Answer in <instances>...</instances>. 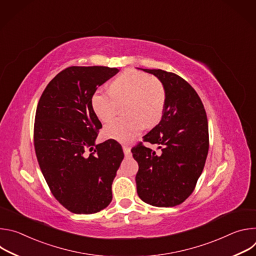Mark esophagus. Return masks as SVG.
Segmentation results:
<instances>
[{"mask_svg": "<svg viewBox=\"0 0 256 256\" xmlns=\"http://www.w3.org/2000/svg\"><path fill=\"white\" fill-rule=\"evenodd\" d=\"M122 149H124V155L126 157L130 158L132 156V153H130V148L128 147V144H122Z\"/></svg>", "mask_w": 256, "mask_h": 256, "instance_id": "esophagus-1", "label": "esophagus"}]
</instances>
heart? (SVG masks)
Returning <instances> with one entry per match:
<instances>
[{
    "mask_svg": "<svg viewBox=\"0 0 256 256\" xmlns=\"http://www.w3.org/2000/svg\"><path fill=\"white\" fill-rule=\"evenodd\" d=\"M124 112L109 122L104 132L108 138L128 140L140 134L144 126L156 124L163 114L166 92L163 84L144 72L128 68L110 84V91L97 89L91 97V106L96 116L107 122L116 112V100L126 98Z\"/></svg>",
    "mask_w": 256,
    "mask_h": 256,
    "instance_id": "heart-1",
    "label": "heart"
}]
</instances>
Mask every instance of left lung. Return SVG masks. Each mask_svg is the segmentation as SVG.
<instances>
[{"mask_svg": "<svg viewBox=\"0 0 256 256\" xmlns=\"http://www.w3.org/2000/svg\"><path fill=\"white\" fill-rule=\"evenodd\" d=\"M163 84L166 101L160 122L144 142L158 144L159 153L140 144L132 149L138 164L136 175L138 198L154 206L184 202L194 192L208 151V126L204 104L181 77L163 70L140 68Z\"/></svg>", "mask_w": 256, "mask_h": 256, "instance_id": "obj_1", "label": "left lung"}]
</instances>
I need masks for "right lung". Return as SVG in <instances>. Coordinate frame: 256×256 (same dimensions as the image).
Returning a JSON list of instances; mask_svg holds the SVG:
<instances>
[{
  "instance_id": "add662e5",
  "label": "right lung",
  "mask_w": 256,
  "mask_h": 256,
  "mask_svg": "<svg viewBox=\"0 0 256 256\" xmlns=\"http://www.w3.org/2000/svg\"><path fill=\"white\" fill-rule=\"evenodd\" d=\"M116 68L70 66L44 91L35 114L36 157L54 198L74 214H94L112 200V186L124 154L114 140L96 144L101 122L92 94ZM89 148L94 152L86 154Z\"/></svg>"
}]
</instances>
